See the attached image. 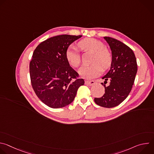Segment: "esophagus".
Segmentation results:
<instances>
[{
	"instance_id": "34e87169",
	"label": "esophagus",
	"mask_w": 154,
	"mask_h": 154,
	"mask_svg": "<svg viewBox=\"0 0 154 154\" xmlns=\"http://www.w3.org/2000/svg\"><path fill=\"white\" fill-rule=\"evenodd\" d=\"M85 84H86L88 85H90V86H92L95 84V82L94 80H86Z\"/></svg>"
}]
</instances>
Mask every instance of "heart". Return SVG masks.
<instances>
[{
	"label": "heart",
	"instance_id": "obj_1",
	"mask_svg": "<svg viewBox=\"0 0 154 154\" xmlns=\"http://www.w3.org/2000/svg\"><path fill=\"white\" fill-rule=\"evenodd\" d=\"M78 46L82 51L93 53L90 65L83 66L79 70L80 75L85 79H94L99 75L102 70L110 66L113 57L111 52L105 48L104 44L94 38H87L79 42ZM66 58L73 67L77 68L80 63L79 50L75 46L69 47L66 51Z\"/></svg>",
	"mask_w": 154,
	"mask_h": 154
}]
</instances>
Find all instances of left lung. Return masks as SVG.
Masks as SVG:
<instances>
[{
  "label": "left lung",
  "instance_id": "8db88e82",
  "mask_svg": "<svg viewBox=\"0 0 154 154\" xmlns=\"http://www.w3.org/2000/svg\"><path fill=\"white\" fill-rule=\"evenodd\" d=\"M104 39L110 47L113 60L111 68L102 77L105 94L94 98L99 106L112 108L119 105L128 96L137 72V63L134 52L123 42L110 37Z\"/></svg>",
  "mask_w": 154,
  "mask_h": 154
}]
</instances>
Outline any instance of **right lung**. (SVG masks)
<instances>
[{
	"label": "right lung",
	"instance_id": "right-lung-1",
	"mask_svg": "<svg viewBox=\"0 0 154 154\" xmlns=\"http://www.w3.org/2000/svg\"><path fill=\"white\" fill-rule=\"evenodd\" d=\"M81 37L55 36L41 42L33 52L29 69L32 86L38 97L51 108L70 104L85 83L70 66L65 55L71 44Z\"/></svg>",
	"mask_w": 154,
	"mask_h": 154
}]
</instances>
